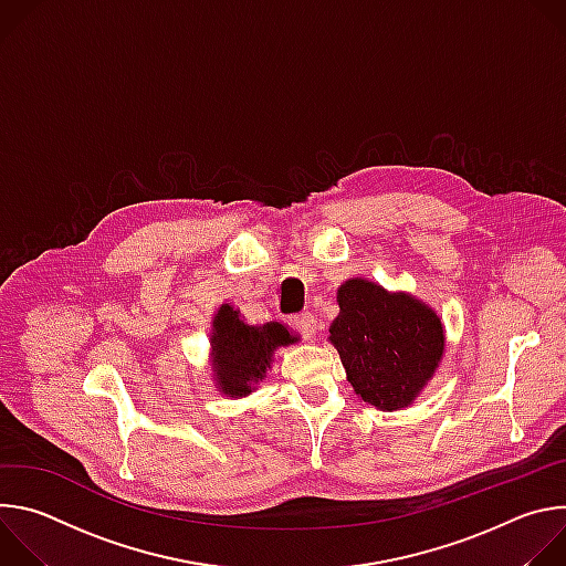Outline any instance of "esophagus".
I'll list each match as a JSON object with an SVG mask.
<instances>
[{
    "mask_svg": "<svg viewBox=\"0 0 566 566\" xmlns=\"http://www.w3.org/2000/svg\"><path fill=\"white\" fill-rule=\"evenodd\" d=\"M293 327H295L304 338L311 340V338L315 336V329H317V319H315L313 313L304 311V313H300V315L293 317Z\"/></svg>",
    "mask_w": 566,
    "mask_h": 566,
    "instance_id": "1",
    "label": "esophagus"
}]
</instances>
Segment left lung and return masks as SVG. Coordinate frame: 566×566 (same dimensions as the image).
<instances>
[{
	"label": "left lung",
	"mask_w": 566,
	"mask_h": 566,
	"mask_svg": "<svg viewBox=\"0 0 566 566\" xmlns=\"http://www.w3.org/2000/svg\"><path fill=\"white\" fill-rule=\"evenodd\" d=\"M338 306L329 343L356 396L380 412L410 408L443 360L446 327L437 311L367 277L343 282Z\"/></svg>",
	"instance_id": "8db88e82"
}]
</instances>
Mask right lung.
I'll use <instances>...</instances> for the list:
<instances>
[{"instance_id": "obj_1", "label": "right lung", "mask_w": 566, "mask_h": 566, "mask_svg": "<svg viewBox=\"0 0 566 566\" xmlns=\"http://www.w3.org/2000/svg\"><path fill=\"white\" fill-rule=\"evenodd\" d=\"M282 322L249 325L232 304H221L210 322V365L217 391L244 398L266 378L280 347L297 343Z\"/></svg>"}]
</instances>
